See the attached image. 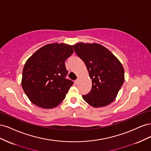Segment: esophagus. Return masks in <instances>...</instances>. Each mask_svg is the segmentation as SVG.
Wrapping results in <instances>:
<instances>
[{"instance_id":"34e87169","label":"esophagus","mask_w":151,"mask_h":151,"mask_svg":"<svg viewBox=\"0 0 151 151\" xmlns=\"http://www.w3.org/2000/svg\"><path fill=\"white\" fill-rule=\"evenodd\" d=\"M79 78H78L77 79H76V81H75V83L76 84H77L79 83Z\"/></svg>"}]
</instances>
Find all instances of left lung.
<instances>
[{"instance_id":"1","label":"left lung","mask_w":151,"mask_h":151,"mask_svg":"<svg viewBox=\"0 0 151 151\" xmlns=\"http://www.w3.org/2000/svg\"><path fill=\"white\" fill-rule=\"evenodd\" d=\"M72 47L85 63L92 79L90 93L83 96L84 101L94 108L111 103L125 80L121 62L108 49L96 43H77Z\"/></svg>"}]
</instances>
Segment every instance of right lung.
<instances>
[{
	"label": "right lung",
	"instance_id": "right-lung-1",
	"mask_svg": "<svg viewBox=\"0 0 151 151\" xmlns=\"http://www.w3.org/2000/svg\"><path fill=\"white\" fill-rule=\"evenodd\" d=\"M73 53L72 45L54 43L40 48L27 60L21 85L32 103L51 109L63 101L73 85L65 78L68 72L65 61Z\"/></svg>",
	"mask_w": 151,
	"mask_h": 151
}]
</instances>
